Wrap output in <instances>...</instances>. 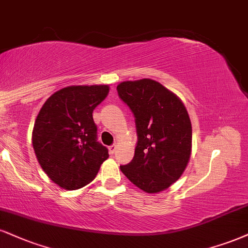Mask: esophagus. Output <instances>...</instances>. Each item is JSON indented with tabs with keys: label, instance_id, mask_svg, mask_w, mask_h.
<instances>
[{
	"label": "esophagus",
	"instance_id": "esophagus-1",
	"mask_svg": "<svg viewBox=\"0 0 248 248\" xmlns=\"http://www.w3.org/2000/svg\"><path fill=\"white\" fill-rule=\"evenodd\" d=\"M108 150H109V154L113 155V154H114L115 151H116V145H115V144H112L111 147L108 148Z\"/></svg>",
	"mask_w": 248,
	"mask_h": 248
}]
</instances>
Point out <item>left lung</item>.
Masks as SVG:
<instances>
[{
    "label": "left lung",
    "instance_id": "obj_1",
    "mask_svg": "<svg viewBox=\"0 0 248 248\" xmlns=\"http://www.w3.org/2000/svg\"><path fill=\"white\" fill-rule=\"evenodd\" d=\"M135 116L137 143L133 160L121 172L144 192L169 188L181 177L192 153V124L184 103L150 78L116 86Z\"/></svg>",
    "mask_w": 248,
    "mask_h": 248
}]
</instances>
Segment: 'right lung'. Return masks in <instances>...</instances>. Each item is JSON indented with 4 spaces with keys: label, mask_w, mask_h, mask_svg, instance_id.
Returning <instances> with one entry per match:
<instances>
[{
    "label": "right lung",
    "mask_w": 248,
    "mask_h": 248,
    "mask_svg": "<svg viewBox=\"0 0 248 248\" xmlns=\"http://www.w3.org/2000/svg\"><path fill=\"white\" fill-rule=\"evenodd\" d=\"M108 85H73L45 101L35 119L32 144L44 172L62 188H82L95 178L108 150L97 141L92 112Z\"/></svg>",
    "instance_id": "right-lung-1"
}]
</instances>
